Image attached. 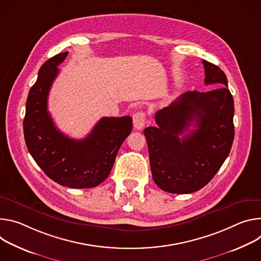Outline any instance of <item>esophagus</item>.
<instances>
[{
    "label": "esophagus",
    "mask_w": 261,
    "mask_h": 261,
    "mask_svg": "<svg viewBox=\"0 0 261 261\" xmlns=\"http://www.w3.org/2000/svg\"><path fill=\"white\" fill-rule=\"evenodd\" d=\"M145 121H146V115L143 111H140L134 114L133 122H134V127L136 129H142L144 126H145Z\"/></svg>",
    "instance_id": "1"
}]
</instances>
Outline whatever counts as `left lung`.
Masks as SVG:
<instances>
[{
  "mask_svg": "<svg viewBox=\"0 0 261 261\" xmlns=\"http://www.w3.org/2000/svg\"><path fill=\"white\" fill-rule=\"evenodd\" d=\"M202 63L205 84L219 88L181 94L155 113L156 126L144 129L153 181L168 193L189 194L206 186L233 143L234 102L226 74Z\"/></svg>",
  "mask_w": 261,
  "mask_h": 261,
  "instance_id": "1",
  "label": "left lung"
}]
</instances>
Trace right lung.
<instances>
[{"label":"right lung","mask_w":261,"mask_h":261,"mask_svg":"<svg viewBox=\"0 0 261 261\" xmlns=\"http://www.w3.org/2000/svg\"><path fill=\"white\" fill-rule=\"evenodd\" d=\"M60 53L40 67L29 91L23 135L27 148L55 182L71 189H88L107 179L120 146L133 129L130 116L103 117L82 140L68 138L58 129L47 111V96L59 73L58 65L67 57Z\"/></svg>","instance_id":"1"}]
</instances>
